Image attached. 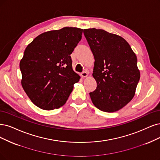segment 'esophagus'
<instances>
[{
  "label": "esophagus",
  "instance_id": "obj_1",
  "mask_svg": "<svg viewBox=\"0 0 160 160\" xmlns=\"http://www.w3.org/2000/svg\"><path fill=\"white\" fill-rule=\"evenodd\" d=\"M88 72H86V71H84V72H82L81 73V76L82 77V78H85V77L88 76Z\"/></svg>",
  "mask_w": 160,
  "mask_h": 160
}]
</instances>
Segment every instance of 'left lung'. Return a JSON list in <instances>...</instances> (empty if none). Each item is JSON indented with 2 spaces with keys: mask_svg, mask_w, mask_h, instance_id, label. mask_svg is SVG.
<instances>
[{
  "mask_svg": "<svg viewBox=\"0 0 160 160\" xmlns=\"http://www.w3.org/2000/svg\"><path fill=\"white\" fill-rule=\"evenodd\" d=\"M84 34L95 58L92 103L102 111L119 110L131 101L140 80L137 56L119 35L96 28L85 29Z\"/></svg>",
  "mask_w": 160,
  "mask_h": 160,
  "instance_id": "8db88e82",
  "label": "left lung"
}]
</instances>
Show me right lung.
Masks as SVG:
<instances>
[{
    "mask_svg": "<svg viewBox=\"0 0 160 160\" xmlns=\"http://www.w3.org/2000/svg\"><path fill=\"white\" fill-rule=\"evenodd\" d=\"M83 29L65 27L43 33L26 48L20 62L22 86L31 101L44 110L62 106L80 78L70 55Z\"/></svg>",
    "mask_w": 160,
    "mask_h": 160,
    "instance_id": "obj_1",
    "label": "right lung"
}]
</instances>
